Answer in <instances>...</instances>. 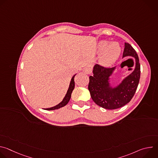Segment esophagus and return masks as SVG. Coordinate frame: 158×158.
I'll list each match as a JSON object with an SVG mask.
<instances>
[{
  "label": "esophagus",
  "mask_w": 158,
  "mask_h": 158,
  "mask_svg": "<svg viewBox=\"0 0 158 158\" xmlns=\"http://www.w3.org/2000/svg\"><path fill=\"white\" fill-rule=\"evenodd\" d=\"M84 73L86 74H91V73H92V70H91V69H90V68H85V69H84Z\"/></svg>",
  "instance_id": "esophagus-1"
}]
</instances>
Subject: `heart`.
I'll use <instances>...</instances> for the list:
<instances>
[{
  "label": "heart",
  "instance_id": "b5f03b06",
  "mask_svg": "<svg viewBox=\"0 0 158 158\" xmlns=\"http://www.w3.org/2000/svg\"><path fill=\"white\" fill-rule=\"evenodd\" d=\"M98 51L101 52L100 59L105 65L114 64L119 57L121 48L117 42H109L107 40H101L98 45Z\"/></svg>",
  "mask_w": 158,
  "mask_h": 158
}]
</instances>
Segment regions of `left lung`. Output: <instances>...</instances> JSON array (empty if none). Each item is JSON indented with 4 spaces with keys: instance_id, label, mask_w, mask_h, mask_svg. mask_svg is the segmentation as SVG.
<instances>
[{
    "instance_id": "1",
    "label": "left lung",
    "mask_w": 158,
    "mask_h": 158,
    "mask_svg": "<svg viewBox=\"0 0 158 158\" xmlns=\"http://www.w3.org/2000/svg\"><path fill=\"white\" fill-rule=\"evenodd\" d=\"M132 57L135 60L134 71L115 87L109 83L110 77L116 67L106 68L96 64L93 76L89 77L88 89L93 101L106 109H116L130 102L137 89L141 74L138 56L133 48L125 42L123 57Z\"/></svg>"
}]
</instances>
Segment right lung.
<instances>
[{"mask_svg": "<svg viewBox=\"0 0 158 158\" xmlns=\"http://www.w3.org/2000/svg\"><path fill=\"white\" fill-rule=\"evenodd\" d=\"M76 74L74 75L73 77H72L71 79V82H70V84H69V89L68 90H67V93L65 96V97L64 98L63 100L57 105L54 106V107H50V108H47V109H44L46 110H55V109H59L60 107H62L64 106H65L67 103L69 102L70 99H71V94L73 93V91L74 89V86H75V82H74V77Z\"/></svg>", "mask_w": 158, "mask_h": 158, "instance_id": "right-lung-1", "label": "right lung"}]
</instances>
